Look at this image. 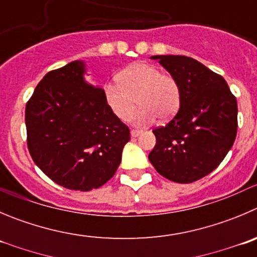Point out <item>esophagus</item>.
<instances>
[{
  "label": "esophagus",
  "instance_id": "34e87169",
  "mask_svg": "<svg viewBox=\"0 0 257 257\" xmlns=\"http://www.w3.org/2000/svg\"><path fill=\"white\" fill-rule=\"evenodd\" d=\"M141 133H143L141 130H131V136H133V138H138Z\"/></svg>",
  "mask_w": 257,
  "mask_h": 257
}]
</instances>
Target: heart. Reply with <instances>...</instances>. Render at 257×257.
Listing matches in <instances>:
<instances>
[{
    "instance_id": "obj_1",
    "label": "heart",
    "mask_w": 257,
    "mask_h": 257,
    "mask_svg": "<svg viewBox=\"0 0 257 257\" xmlns=\"http://www.w3.org/2000/svg\"><path fill=\"white\" fill-rule=\"evenodd\" d=\"M117 80L118 84L106 83L102 94L112 114L121 121H127L133 116L136 102L140 108L134 122L139 126L153 123L156 117L170 118L179 108L180 87L177 79L161 73L155 65L136 63L121 70Z\"/></svg>"
}]
</instances>
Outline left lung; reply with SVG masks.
Returning a JSON list of instances; mask_svg holds the SVG:
<instances>
[{"label":"left lung","instance_id":"1","mask_svg":"<svg viewBox=\"0 0 257 257\" xmlns=\"http://www.w3.org/2000/svg\"><path fill=\"white\" fill-rule=\"evenodd\" d=\"M180 87V108L155 127L149 160L175 183H192L218 167L237 134V101L223 77L184 55H155Z\"/></svg>","mask_w":257,"mask_h":257}]
</instances>
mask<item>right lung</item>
Returning a JSON list of instances; mask_svg holds the SVG:
<instances>
[{
    "label": "right lung",
    "instance_id": "add662e5",
    "mask_svg": "<svg viewBox=\"0 0 257 257\" xmlns=\"http://www.w3.org/2000/svg\"><path fill=\"white\" fill-rule=\"evenodd\" d=\"M82 62L45 74L26 103L28 149L53 182L88 192L108 182L130 140L128 127L83 79Z\"/></svg>",
    "mask_w": 257,
    "mask_h": 257
}]
</instances>
